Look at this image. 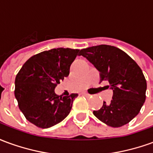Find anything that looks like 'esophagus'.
I'll list each match as a JSON object with an SVG mask.
<instances>
[{
  "mask_svg": "<svg viewBox=\"0 0 153 153\" xmlns=\"http://www.w3.org/2000/svg\"><path fill=\"white\" fill-rule=\"evenodd\" d=\"M83 96L87 97H89L91 96L90 94H88V93H83Z\"/></svg>",
  "mask_w": 153,
  "mask_h": 153,
  "instance_id": "1",
  "label": "esophagus"
}]
</instances>
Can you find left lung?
<instances>
[{
    "instance_id": "8db88e82",
    "label": "left lung",
    "mask_w": 153,
    "mask_h": 153,
    "mask_svg": "<svg viewBox=\"0 0 153 153\" xmlns=\"http://www.w3.org/2000/svg\"><path fill=\"white\" fill-rule=\"evenodd\" d=\"M79 56L93 64L113 91L110 104L104 102L93 115L115 128L128 124L139 113L146 99L147 82L140 67L125 51L109 45L82 49Z\"/></svg>"
}]
</instances>
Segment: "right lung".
Wrapping results in <instances>:
<instances>
[{
  "label": "right lung",
  "mask_w": 153,
  "mask_h": 153,
  "mask_svg": "<svg viewBox=\"0 0 153 153\" xmlns=\"http://www.w3.org/2000/svg\"><path fill=\"white\" fill-rule=\"evenodd\" d=\"M80 51L53 48L29 58L15 78V96L25 118L39 128L56 125L70 112L78 94L59 96L55 88L68 77L71 64Z\"/></svg>",
  "instance_id": "right-lung-1"
}]
</instances>
